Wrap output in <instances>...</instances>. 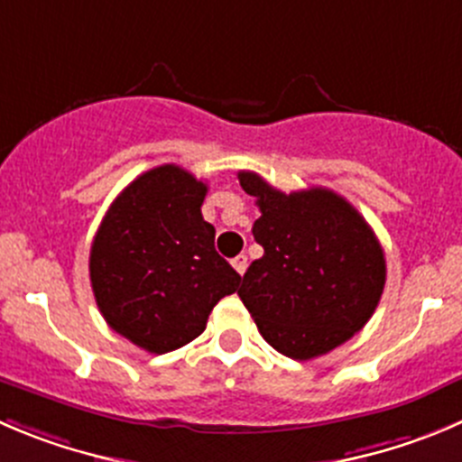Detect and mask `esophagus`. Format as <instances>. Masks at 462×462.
Instances as JSON below:
<instances>
[{
  "mask_svg": "<svg viewBox=\"0 0 462 462\" xmlns=\"http://www.w3.org/2000/svg\"><path fill=\"white\" fill-rule=\"evenodd\" d=\"M231 265L236 267V272H238V274H245V272H247V256H245V254H240V256H236L234 261H231Z\"/></svg>",
  "mask_w": 462,
  "mask_h": 462,
  "instance_id": "34e87169",
  "label": "esophagus"
}]
</instances>
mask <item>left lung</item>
Listing matches in <instances>:
<instances>
[{
    "label": "left lung",
    "mask_w": 462,
    "mask_h": 462,
    "mask_svg": "<svg viewBox=\"0 0 462 462\" xmlns=\"http://www.w3.org/2000/svg\"><path fill=\"white\" fill-rule=\"evenodd\" d=\"M238 179L256 197L252 234L265 249L245 272L240 300L279 354H328L365 327L383 294L385 256L374 231L327 188L285 195L256 172Z\"/></svg>",
    "instance_id": "obj_1"
}]
</instances>
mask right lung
<instances>
[{
    "mask_svg": "<svg viewBox=\"0 0 462 462\" xmlns=\"http://www.w3.org/2000/svg\"><path fill=\"white\" fill-rule=\"evenodd\" d=\"M206 192L179 165L149 170L116 197L92 240L97 306L113 331L149 354L195 340L213 306L240 285L215 252V228L201 215Z\"/></svg>",
    "mask_w": 462,
    "mask_h": 462,
    "instance_id": "obj_1",
    "label": "right lung"
}]
</instances>
